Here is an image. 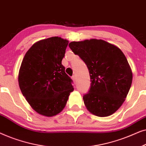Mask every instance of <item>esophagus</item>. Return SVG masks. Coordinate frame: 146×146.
Instances as JSON below:
<instances>
[{
    "mask_svg": "<svg viewBox=\"0 0 146 146\" xmlns=\"http://www.w3.org/2000/svg\"><path fill=\"white\" fill-rule=\"evenodd\" d=\"M72 79L73 80V81H74V84L76 82V76L75 75L72 76Z\"/></svg>",
    "mask_w": 146,
    "mask_h": 146,
    "instance_id": "34e87169",
    "label": "esophagus"
}]
</instances>
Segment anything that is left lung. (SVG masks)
Listing matches in <instances>:
<instances>
[{"label":"left lung","instance_id":"obj_1","mask_svg":"<svg viewBox=\"0 0 146 146\" xmlns=\"http://www.w3.org/2000/svg\"><path fill=\"white\" fill-rule=\"evenodd\" d=\"M69 47L84 62L90 76V88L83 100L88 110L99 117L118 110L132 82V72L118 47L103 40L71 42Z\"/></svg>","mask_w":146,"mask_h":146}]
</instances>
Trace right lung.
I'll return each instance as SVG.
<instances>
[{"instance_id": "1", "label": "right lung", "mask_w": 146, "mask_h": 146, "mask_svg": "<svg viewBox=\"0 0 146 146\" xmlns=\"http://www.w3.org/2000/svg\"><path fill=\"white\" fill-rule=\"evenodd\" d=\"M68 40L54 36L34 44L22 62L20 89L31 106L44 116L57 115L64 108L72 80L62 64Z\"/></svg>"}]
</instances>
